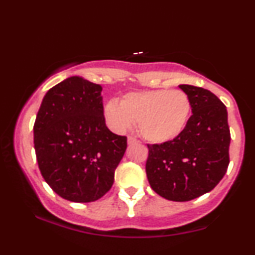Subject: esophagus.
<instances>
[{
	"label": "esophagus",
	"instance_id": "obj_1",
	"mask_svg": "<svg viewBox=\"0 0 255 255\" xmlns=\"http://www.w3.org/2000/svg\"><path fill=\"white\" fill-rule=\"evenodd\" d=\"M127 141H128V145H134V144H137V140L135 139V137H133V136H128Z\"/></svg>",
	"mask_w": 255,
	"mask_h": 255
}]
</instances>
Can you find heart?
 <instances>
[{
    "instance_id": "obj_1",
    "label": "heart",
    "mask_w": 255,
    "mask_h": 255,
    "mask_svg": "<svg viewBox=\"0 0 255 255\" xmlns=\"http://www.w3.org/2000/svg\"><path fill=\"white\" fill-rule=\"evenodd\" d=\"M192 113L183 91L151 90L129 92L121 103L110 99L104 105V120L115 133H126L137 122V130L152 144L176 139L184 130Z\"/></svg>"
}]
</instances>
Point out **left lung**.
<instances>
[{
  "label": "left lung",
  "instance_id": "left-lung-1",
  "mask_svg": "<svg viewBox=\"0 0 255 255\" xmlns=\"http://www.w3.org/2000/svg\"><path fill=\"white\" fill-rule=\"evenodd\" d=\"M189 97L192 114L176 139L147 145L146 176L160 197L189 201L211 192L229 165L228 111L211 91L180 85Z\"/></svg>",
  "mask_w": 255,
  "mask_h": 255
}]
</instances>
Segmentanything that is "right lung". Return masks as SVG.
Wrapping results in <instances>:
<instances>
[{"instance_id": "1", "label": "right lung", "mask_w": 255, "mask_h": 255, "mask_svg": "<svg viewBox=\"0 0 255 255\" xmlns=\"http://www.w3.org/2000/svg\"><path fill=\"white\" fill-rule=\"evenodd\" d=\"M103 87L71 77L44 96L33 127L39 170L56 194L73 203L98 200L111 188L127 137L109 130Z\"/></svg>"}]
</instances>
